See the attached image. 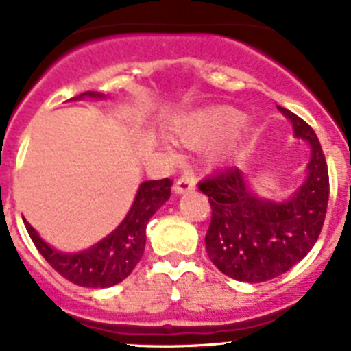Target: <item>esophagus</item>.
<instances>
[{"mask_svg": "<svg viewBox=\"0 0 351 351\" xmlns=\"http://www.w3.org/2000/svg\"><path fill=\"white\" fill-rule=\"evenodd\" d=\"M195 188H197V181H195L193 176H184V178L178 179L176 184H173V191H176L178 195L190 193V191H193Z\"/></svg>", "mask_w": 351, "mask_h": 351, "instance_id": "obj_1", "label": "esophagus"}]
</instances>
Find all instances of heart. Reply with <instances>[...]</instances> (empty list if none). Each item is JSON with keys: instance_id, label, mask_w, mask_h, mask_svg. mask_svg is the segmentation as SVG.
<instances>
[{"instance_id": "heart-1", "label": "heart", "mask_w": 351, "mask_h": 351, "mask_svg": "<svg viewBox=\"0 0 351 351\" xmlns=\"http://www.w3.org/2000/svg\"><path fill=\"white\" fill-rule=\"evenodd\" d=\"M243 121V112L228 105H216L195 110L173 125V135L186 147L198 149L210 144L206 153L207 165L218 167L230 160L232 154L243 144V130H235ZM227 137L225 138L224 135ZM222 141H219V138ZM219 142L216 143L215 141Z\"/></svg>"}]
</instances>
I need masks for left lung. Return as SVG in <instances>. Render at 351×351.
Returning a JSON list of instances; mask_svg holds the SVG:
<instances>
[{
	"instance_id": "8db88e82",
	"label": "left lung",
	"mask_w": 351,
	"mask_h": 351,
	"mask_svg": "<svg viewBox=\"0 0 351 351\" xmlns=\"http://www.w3.org/2000/svg\"><path fill=\"white\" fill-rule=\"evenodd\" d=\"M278 108L291 123L293 137L311 149L306 179L290 197H260L239 169L198 184L213 209L207 255L223 274L244 283H262L290 271L315 246L327 213L328 170L318 137L306 121Z\"/></svg>"
}]
</instances>
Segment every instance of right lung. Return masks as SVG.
I'll use <instances>...</instances> for the list:
<instances>
[{
	"label": "right lung",
	"mask_w": 351,
	"mask_h": 351,
	"mask_svg": "<svg viewBox=\"0 0 351 351\" xmlns=\"http://www.w3.org/2000/svg\"><path fill=\"white\" fill-rule=\"evenodd\" d=\"M82 98H105L101 93L86 91L71 100ZM170 179L144 181L138 186L132 207L116 230L110 232L100 243L77 253H64L47 244L38 232L24 219L31 241L40 255L47 260L52 269L71 283L88 288H107L121 283L130 276L144 255L145 226L154 213L170 198Z\"/></svg>",
	"instance_id": "1"
}]
</instances>
